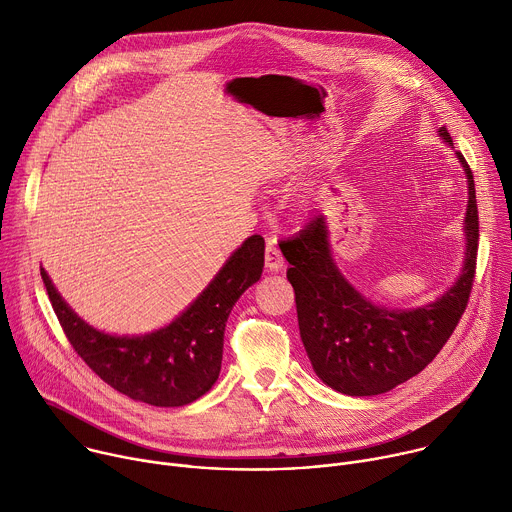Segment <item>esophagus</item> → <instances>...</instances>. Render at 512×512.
<instances>
[{
    "label": "esophagus",
    "instance_id": "esophagus-1",
    "mask_svg": "<svg viewBox=\"0 0 512 512\" xmlns=\"http://www.w3.org/2000/svg\"><path fill=\"white\" fill-rule=\"evenodd\" d=\"M265 265L269 271H279L283 267V255L275 243V239H269L267 241V247H265Z\"/></svg>",
    "mask_w": 512,
    "mask_h": 512
}]
</instances>
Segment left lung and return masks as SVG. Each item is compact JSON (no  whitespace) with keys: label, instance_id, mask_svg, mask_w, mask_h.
Segmentation results:
<instances>
[{"label":"left lung","instance_id":"obj_1","mask_svg":"<svg viewBox=\"0 0 512 512\" xmlns=\"http://www.w3.org/2000/svg\"><path fill=\"white\" fill-rule=\"evenodd\" d=\"M440 135L452 145L446 127ZM458 160L468 176L466 261L456 285L433 304L387 310L360 296L332 261L322 214L279 243L289 263L302 342L316 375L334 391L367 397L409 381L444 348L466 312L480 235L474 176L460 152Z\"/></svg>","mask_w":512,"mask_h":512}]
</instances>
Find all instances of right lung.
Here are the masks:
<instances>
[{
    "label": "right lung",
    "mask_w": 512,
    "mask_h": 512,
    "mask_svg": "<svg viewBox=\"0 0 512 512\" xmlns=\"http://www.w3.org/2000/svg\"><path fill=\"white\" fill-rule=\"evenodd\" d=\"M265 241L249 237L194 304L170 326L145 336H109L85 324L40 267L54 314L75 352L121 395L154 407H182L212 389L221 373L227 318L259 281Z\"/></svg>",
    "instance_id": "add662e5"
}]
</instances>
